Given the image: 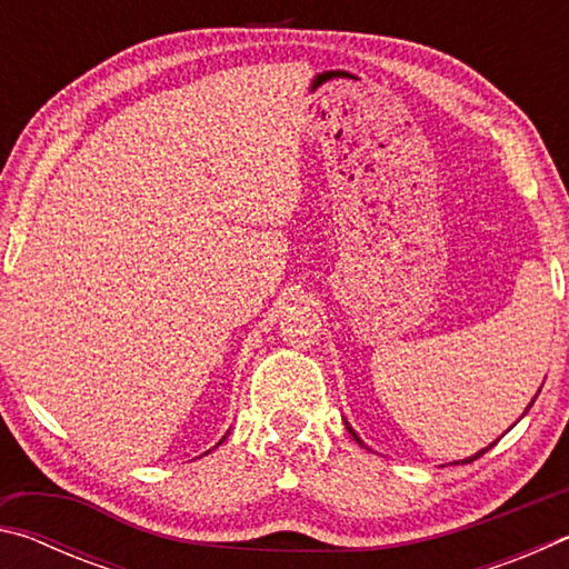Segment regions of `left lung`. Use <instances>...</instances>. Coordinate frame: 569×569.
Here are the masks:
<instances>
[{
  "label": "left lung",
  "mask_w": 569,
  "mask_h": 569,
  "mask_svg": "<svg viewBox=\"0 0 569 569\" xmlns=\"http://www.w3.org/2000/svg\"><path fill=\"white\" fill-rule=\"evenodd\" d=\"M529 407H532V401H529ZM349 431H351V429H349ZM351 435H353V431H351ZM353 439H356V441H359V445L363 447V441H361L359 437H356V435H353ZM489 447H492V445H489ZM489 447H487V449H489ZM487 449H481V451H477V455H475V457H467L465 461H461V465H469V461H475V459H479L481 455H485V451H487ZM455 465H459V461H455Z\"/></svg>",
  "instance_id": "obj_1"
}]
</instances>
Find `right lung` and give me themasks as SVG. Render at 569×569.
I'll list each match as a JSON object with an SVG mask.
<instances>
[{
  "label": "right lung",
  "instance_id": "obj_1",
  "mask_svg": "<svg viewBox=\"0 0 569 569\" xmlns=\"http://www.w3.org/2000/svg\"><path fill=\"white\" fill-rule=\"evenodd\" d=\"M218 445H220V441H218Z\"/></svg>",
  "mask_w": 569,
  "mask_h": 569
}]
</instances>
